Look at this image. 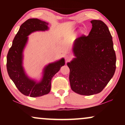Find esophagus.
<instances>
[{"label": "esophagus", "mask_w": 125, "mask_h": 125, "mask_svg": "<svg viewBox=\"0 0 125 125\" xmlns=\"http://www.w3.org/2000/svg\"><path fill=\"white\" fill-rule=\"evenodd\" d=\"M65 59L66 61H69L71 59V57L69 55H66L65 56Z\"/></svg>", "instance_id": "obj_1"}]
</instances>
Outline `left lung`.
Wrapping results in <instances>:
<instances>
[{"mask_svg":"<svg viewBox=\"0 0 125 125\" xmlns=\"http://www.w3.org/2000/svg\"><path fill=\"white\" fill-rule=\"evenodd\" d=\"M90 22L89 34L76 39L73 47L76 58L67 64L72 90L84 95L100 93L116 69L115 53L108 27L101 20Z\"/></svg>","mask_w":125,"mask_h":125,"instance_id":"8db88e82","label":"left lung"}]
</instances>
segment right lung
I'll use <instances>...</instances> for the list:
<instances>
[{"instance_id":"1","label":"right lung","mask_w":125,"mask_h":125,"mask_svg":"<svg viewBox=\"0 0 125 125\" xmlns=\"http://www.w3.org/2000/svg\"><path fill=\"white\" fill-rule=\"evenodd\" d=\"M48 23L38 19H30L20 26L15 36L12 45L7 56V69L10 77L18 90L24 95L31 97H40L47 94L51 88L53 77L65 64L64 59L48 65L44 69L43 77L37 83L29 78L25 74L23 66V51L28 40V36L37 31L48 29Z\"/></svg>"}]
</instances>
